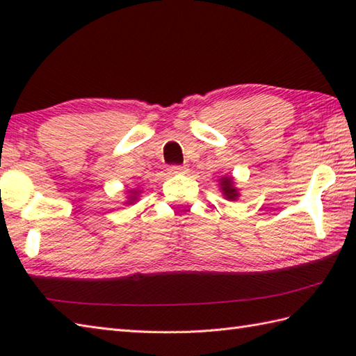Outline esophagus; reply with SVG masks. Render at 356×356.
I'll return each instance as SVG.
<instances>
[{
	"instance_id": "obj_1",
	"label": "esophagus",
	"mask_w": 356,
	"mask_h": 356,
	"mask_svg": "<svg viewBox=\"0 0 356 356\" xmlns=\"http://www.w3.org/2000/svg\"><path fill=\"white\" fill-rule=\"evenodd\" d=\"M186 170L185 165H172L170 166V172L171 174H179V172H184Z\"/></svg>"
}]
</instances>
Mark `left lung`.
<instances>
[{"label":"left lung","instance_id":"8db88e82","mask_svg":"<svg viewBox=\"0 0 356 356\" xmlns=\"http://www.w3.org/2000/svg\"><path fill=\"white\" fill-rule=\"evenodd\" d=\"M220 185H221V191L222 195L226 196V200H237L238 193L237 190L234 188V182H232V177H222L220 180Z\"/></svg>","mask_w":356,"mask_h":356}]
</instances>
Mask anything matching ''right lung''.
<instances>
[{"instance_id":"add662e5","label":"right lung","mask_w":356,"mask_h":356,"mask_svg":"<svg viewBox=\"0 0 356 356\" xmlns=\"http://www.w3.org/2000/svg\"><path fill=\"white\" fill-rule=\"evenodd\" d=\"M136 196H138V193L135 191V193H134V195H130V197H131V200H130L129 202H131V201H135V200H136Z\"/></svg>"}]
</instances>
